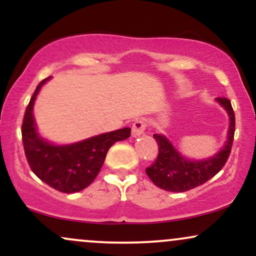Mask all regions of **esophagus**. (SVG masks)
I'll return each instance as SVG.
<instances>
[{
	"label": "esophagus",
	"instance_id": "esophagus-1",
	"mask_svg": "<svg viewBox=\"0 0 256 256\" xmlns=\"http://www.w3.org/2000/svg\"><path fill=\"white\" fill-rule=\"evenodd\" d=\"M146 126V124L144 120H142V119L136 120V122H134V125H132V136L134 137L140 136V134L144 132Z\"/></svg>",
	"mask_w": 256,
	"mask_h": 256
}]
</instances>
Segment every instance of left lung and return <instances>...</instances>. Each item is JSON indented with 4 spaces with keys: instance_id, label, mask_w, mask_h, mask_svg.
I'll list each match as a JSON object with an SVG mask.
<instances>
[{
    "instance_id": "8db88e82",
    "label": "left lung",
    "mask_w": 256,
    "mask_h": 256,
    "mask_svg": "<svg viewBox=\"0 0 256 256\" xmlns=\"http://www.w3.org/2000/svg\"><path fill=\"white\" fill-rule=\"evenodd\" d=\"M216 101L224 108L228 116V134L222 148L212 156L194 160L182 154L165 134H155L158 155L156 161L146 172L156 186L166 192H188L210 180L224 167L234 142V114L228 98H216Z\"/></svg>"
}]
</instances>
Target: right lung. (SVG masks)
<instances>
[{"instance_id":"obj_1","label":"right lung","mask_w":256,"mask_h":256,"mask_svg":"<svg viewBox=\"0 0 256 256\" xmlns=\"http://www.w3.org/2000/svg\"><path fill=\"white\" fill-rule=\"evenodd\" d=\"M38 84L26 108L22 122V143L31 170L40 180L61 192H78L95 180L110 148L118 140H128L130 128L100 134L68 144H56L37 130L34 106L46 82Z\"/></svg>"}]
</instances>
